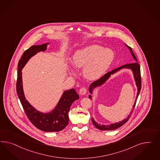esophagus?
Instances as JSON below:
<instances>
[{
    "mask_svg": "<svg viewBox=\"0 0 160 160\" xmlns=\"http://www.w3.org/2000/svg\"><path fill=\"white\" fill-rule=\"evenodd\" d=\"M87 92V88L86 87H82L80 90H79V93L82 95H84Z\"/></svg>",
    "mask_w": 160,
    "mask_h": 160,
    "instance_id": "esophagus-1",
    "label": "esophagus"
}]
</instances>
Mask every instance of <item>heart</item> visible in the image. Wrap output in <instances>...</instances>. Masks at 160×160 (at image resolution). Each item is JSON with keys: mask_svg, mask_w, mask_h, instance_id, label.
Returning a JSON list of instances; mask_svg holds the SVG:
<instances>
[{"mask_svg": "<svg viewBox=\"0 0 160 160\" xmlns=\"http://www.w3.org/2000/svg\"><path fill=\"white\" fill-rule=\"evenodd\" d=\"M114 58V54L110 49L92 44L77 50L73 55L72 64L75 68H84L85 78L95 80L106 72Z\"/></svg>", "mask_w": 160, "mask_h": 160, "instance_id": "heart-1", "label": "heart"}]
</instances>
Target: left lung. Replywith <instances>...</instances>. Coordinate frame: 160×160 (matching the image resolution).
<instances>
[{"mask_svg": "<svg viewBox=\"0 0 160 160\" xmlns=\"http://www.w3.org/2000/svg\"><path fill=\"white\" fill-rule=\"evenodd\" d=\"M126 46L130 49L133 58H134L136 62H137V58H136V56L133 53V52L132 51V49H131V48L129 47L128 46H127V44H126ZM130 68L132 71V73H133V74H134V80H135V82H136V86H137L138 92H137V97H136V101H135V102H134V106L132 107V108H133L132 110L130 112V115L125 120H124L122 121H120L119 122L112 124L110 125H107V126H106V125H101L100 124L97 123L92 118V121L93 125L95 126L97 128L100 130L108 131V130H116L117 128H119L120 127L122 126L123 124H124L126 122L129 120L130 117L131 116V114H132V112H133V110H134V108L135 107V106H136V102H137L138 96L139 95V93L140 92L141 88V79L140 66V64L137 63V62H134V63L126 64L125 65H123V66H122L120 67V68H115V69H114L113 70H112L111 72H109L107 73L106 74H105L103 76H102V78H99V79H98L96 81L92 82V84L89 87V92H90L91 94H92V89L93 88H96L97 86H100L102 84H104V82H106L107 80H108V78L110 77V76L112 74L116 73L117 71L120 70L121 68ZM92 96L91 95L88 96V97L90 98H92Z\"/></svg>", "mask_w": 160, "mask_h": 160, "instance_id": "8db88e82", "label": "left lung"}]
</instances>
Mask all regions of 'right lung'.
<instances>
[{"label":"right lung","mask_w":160,"mask_h":160,"mask_svg":"<svg viewBox=\"0 0 160 160\" xmlns=\"http://www.w3.org/2000/svg\"><path fill=\"white\" fill-rule=\"evenodd\" d=\"M48 44V43L32 46L23 54L18 63L16 92L26 116L37 128L45 132H58L63 130L68 124V114L70 107L73 102L79 99L76 90L70 89L65 91L53 110L48 113H43L36 110L26 100L22 85V68L32 56L40 51H45Z\"/></svg>","instance_id":"1"}]
</instances>
